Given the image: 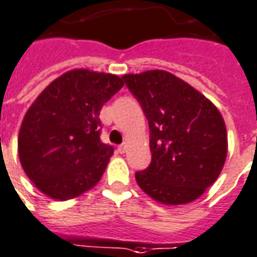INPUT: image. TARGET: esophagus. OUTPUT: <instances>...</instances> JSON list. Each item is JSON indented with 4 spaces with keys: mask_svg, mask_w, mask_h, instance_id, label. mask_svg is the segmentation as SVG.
Returning a JSON list of instances; mask_svg holds the SVG:
<instances>
[{
    "mask_svg": "<svg viewBox=\"0 0 257 257\" xmlns=\"http://www.w3.org/2000/svg\"><path fill=\"white\" fill-rule=\"evenodd\" d=\"M125 151H126V143H122V145L118 146V152L119 153H125Z\"/></svg>",
    "mask_w": 257,
    "mask_h": 257,
    "instance_id": "esophagus-1",
    "label": "esophagus"
}]
</instances>
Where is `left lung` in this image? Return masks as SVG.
<instances>
[{"label":"left lung","mask_w":257,"mask_h":257,"mask_svg":"<svg viewBox=\"0 0 257 257\" xmlns=\"http://www.w3.org/2000/svg\"><path fill=\"white\" fill-rule=\"evenodd\" d=\"M151 131L152 162L135 179L153 200L180 205L197 200L222 170L228 138L216 106L163 70L122 76Z\"/></svg>","instance_id":"8db88e82"}]
</instances>
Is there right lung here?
Wrapping results in <instances>:
<instances>
[{"instance_id":"obj_1","label":"right lung","mask_w":257,"mask_h":257,"mask_svg":"<svg viewBox=\"0 0 257 257\" xmlns=\"http://www.w3.org/2000/svg\"><path fill=\"white\" fill-rule=\"evenodd\" d=\"M122 85L114 74L70 70L35 99L19 129L18 153L43 194L70 200L102 177L114 148L99 139V111Z\"/></svg>"}]
</instances>
